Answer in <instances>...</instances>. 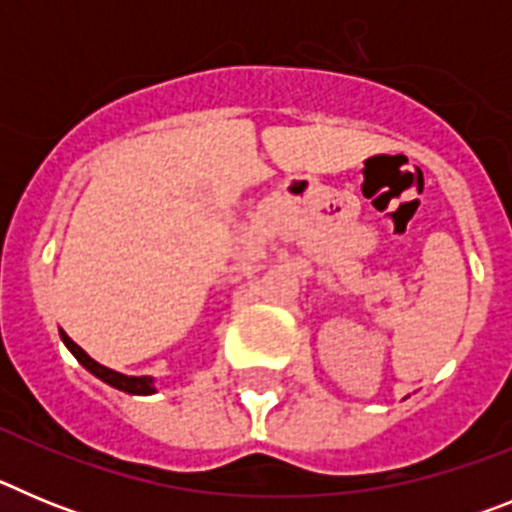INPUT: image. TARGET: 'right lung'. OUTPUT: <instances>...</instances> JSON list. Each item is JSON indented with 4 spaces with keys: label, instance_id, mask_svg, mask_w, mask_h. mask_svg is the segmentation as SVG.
Returning a JSON list of instances; mask_svg holds the SVG:
<instances>
[{
    "label": "right lung",
    "instance_id": "right-lung-1",
    "mask_svg": "<svg viewBox=\"0 0 512 512\" xmlns=\"http://www.w3.org/2000/svg\"><path fill=\"white\" fill-rule=\"evenodd\" d=\"M61 338H63V343L69 346L71 354L76 356V361H79V364L84 366V369H89V372H92L94 377H99V379H102V382L110 384V387H117V390L128 392V395H151V392H156V390H153V379L151 377H128V374L112 372V369H107V366L97 364V361H94L92 356H89L87 351H84V348L76 346V343L71 341V338L66 336L63 330H61Z\"/></svg>",
    "mask_w": 512,
    "mask_h": 512
}]
</instances>
